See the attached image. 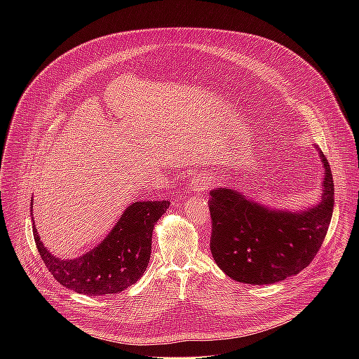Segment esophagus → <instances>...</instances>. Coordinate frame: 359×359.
<instances>
[{"instance_id":"esophagus-1","label":"esophagus","mask_w":359,"mask_h":359,"mask_svg":"<svg viewBox=\"0 0 359 359\" xmlns=\"http://www.w3.org/2000/svg\"><path fill=\"white\" fill-rule=\"evenodd\" d=\"M212 184H213V179L209 175L203 173V175H198L193 179V187L191 189L196 193H203L204 190L209 189Z\"/></svg>"}]
</instances>
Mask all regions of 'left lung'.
Instances as JSON below:
<instances>
[{"label": "left lung", "instance_id": "left-lung-1", "mask_svg": "<svg viewBox=\"0 0 359 359\" xmlns=\"http://www.w3.org/2000/svg\"><path fill=\"white\" fill-rule=\"evenodd\" d=\"M316 149L324 172L323 193L310 208H270L236 189L210 191V250L230 278L252 285L274 284L298 274L317 255L334 212V182L324 153Z\"/></svg>", "mask_w": 359, "mask_h": 359}]
</instances>
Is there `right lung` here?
Segmentation results:
<instances>
[{"label":"right lung","instance_id":"obj_1","mask_svg":"<svg viewBox=\"0 0 359 359\" xmlns=\"http://www.w3.org/2000/svg\"><path fill=\"white\" fill-rule=\"evenodd\" d=\"M170 203L133 201L116 224L92 250L75 259H60L39 238L34 223L32 233L43 264L64 287L83 295H111L133 285L146 271L151 251V233ZM31 200V216H32Z\"/></svg>","mask_w":359,"mask_h":359}]
</instances>
